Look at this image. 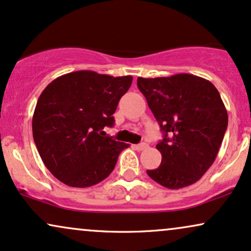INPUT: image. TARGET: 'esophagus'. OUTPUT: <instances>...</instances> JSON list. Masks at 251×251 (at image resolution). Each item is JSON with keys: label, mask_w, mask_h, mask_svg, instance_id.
<instances>
[{"label": "esophagus", "mask_w": 251, "mask_h": 251, "mask_svg": "<svg viewBox=\"0 0 251 251\" xmlns=\"http://www.w3.org/2000/svg\"><path fill=\"white\" fill-rule=\"evenodd\" d=\"M133 147H134V149L137 150V151H143V150H145V149H147V147H149V145L145 144V143H141V144L134 145Z\"/></svg>", "instance_id": "esophagus-1"}]
</instances>
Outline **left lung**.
<instances>
[{
	"instance_id": "obj_1",
	"label": "left lung",
	"mask_w": 251,
	"mask_h": 251,
	"mask_svg": "<svg viewBox=\"0 0 251 251\" xmlns=\"http://www.w3.org/2000/svg\"><path fill=\"white\" fill-rule=\"evenodd\" d=\"M146 98L164 139L156 145L161 164L151 179L170 189L191 186L209 170L228 126V113L216 87L189 74L141 78Z\"/></svg>"
}]
</instances>
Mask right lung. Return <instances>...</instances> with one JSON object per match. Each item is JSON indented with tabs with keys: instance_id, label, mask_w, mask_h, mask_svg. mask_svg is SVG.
<instances>
[{
	"instance_id": "add662e5",
	"label": "right lung",
	"mask_w": 251,
	"mask_h": 251,
	"mask_svg": "<svg viewBox=\"0 0 251 251\" xmlns=\"http://www.w3.org/2000/svg\"><path fill=\"white\" fill-rule=\"evenodd\" d=\"M131 76L95 71L63 75L43 90L32 117V135L45 167L60 182L85 188L106 179L128 144L106 137Z\"/></svg>"
}]
</instances>
